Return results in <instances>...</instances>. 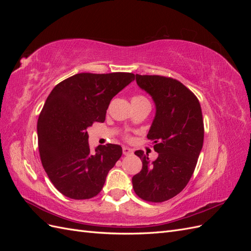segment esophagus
Here are the masks:
<instances>
[{"label": "esophagus", "mask_w": 251, "mask_h": 251, "mask_svg": "<svg viewBox=\"0 0 251 251\" xmlns=\"http://www.w3.org/2000/svg\"><path fill=\"white\" fill-rule=\"evenodd\" d=\"M123 153H124L125 156L132 155L133 154V150L132 149H128V148H124L123 149Z\"/></svg>", "instance_id": "1"}]
</instances>
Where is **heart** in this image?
Returning <instances> with one entry per match:
<instances>
[{
	"label": "heart",
	"mask_w": 251,
	"mask_h": 251,
	"mask_svg": "<svg viewBox=\"0 0 251 251\" xmlns=\"http://www.w3.org/2000/svg\"><path fill=\"white\" fill-rule=\"evenodd\" d=\"M132 102H137V103H140V102H149V100H147L146 97L140 96V95H137V96H134V97L132 98Z\"/></svg>",
	"instance_id": "1"
}]
</instances>
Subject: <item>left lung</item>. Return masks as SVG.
Segmentation results:
<instances>
[{
	"instance_id": "8db88e82",
	"label": "left lung",
	"mask_w": 251,
	"mask_h": 251,
	"mask_svg": "<svg viewBox=\"0 0 251 251\" xmlns=\"http://www.w3.org/2000/svg\"><path fill=\"white\" fill-rule=\"evenodd\" d=\"M136 82L153 98L156 114L148 138L156 160L139 150L140 173L132 178L134 192L149 202H163L178 195L191 179L203 147L204 126L198 98L183 83L159 75L136 74Z\"/></svg>"
}]
</instances>
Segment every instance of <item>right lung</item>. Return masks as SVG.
<instances>
[{"label": "right lung", "mask_w": 251, "mask_h": 251, "mask_svg": "<svg viewBox=\"0 0 251 251\" xmlns=\"http://www.w3.org/2000/svg\"><path fill=\"white\" fill-rule=\"evenodd\" d=\"M133 73H79L56 85L37 120L42 164L58 192L83 200L100 193L109 171L123 154L118 144L92 151L87 128L103 123L112 98L131 83Z\"/></svg>", "instance_id": "add662e5"}]
</instances>
